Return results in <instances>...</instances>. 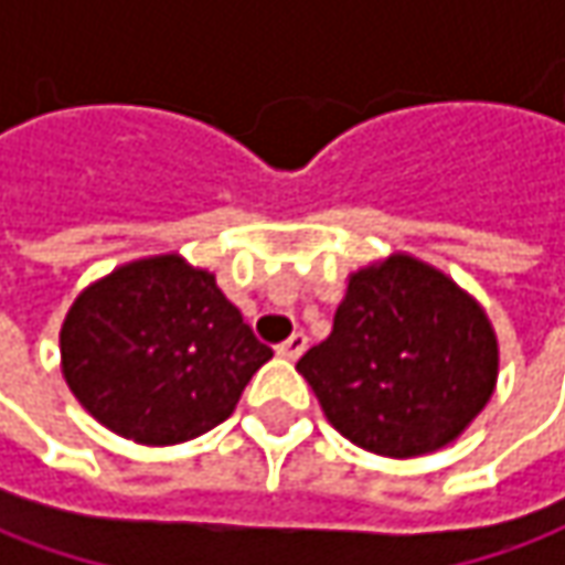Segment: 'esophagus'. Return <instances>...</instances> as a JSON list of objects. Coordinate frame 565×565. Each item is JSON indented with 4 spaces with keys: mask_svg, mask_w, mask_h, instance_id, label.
<instances>
[{
    "mask_svg": "<svg viewBox=\"0 0 565 565\" xmlns=\"http://www.w3.org/2000/svg\"><path fill=\"white\" fill-rule=\"evenodd\" d=\"M305 349H308V337L298 330V333H292L286 342H279V345H276V355H279V359L295 361V359H301V352H305Z\"/></svg>",
    "mask_w": 565,
    "mask_h": 565,
    "instance_id": "34e87169",
    "label": "esophagus"
}]
</instances>
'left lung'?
<instances>
[{
	"instance_id": "obj_1",
	"label": "left lung",
	"mask_w": 565,
	"mask_h": 565,
	"mask_svg": "<svg viewBox=\"0 0 565 565\" xmlns=\"http://www.w3.org/2000/svg\"><path fill=\"white\" fill-rule=\"evenodd\" d=\"M488 315L449 276L408 254L349 276L333 333L298 374L327 422L367 452L408 459L466 430L497 383Z\"/></svg>"
}]
</instances>
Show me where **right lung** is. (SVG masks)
<instances>
[{"mask_svg": "<svg viewBox=\"0 0 565 565\" xmlns=\"http://www.w3.org/2000/svg\"><path fill=\"white\" fill-rule=\"evenodd\" d=\"M58 339L75 399L147 446L182 444L226 422L273 359L213 273L179 254L125 264L84 289Z\"/></svg>", "mask_w": 565, "mask_h": 565, "instance_id": "1", "label": "right lung"}]
</instances>
